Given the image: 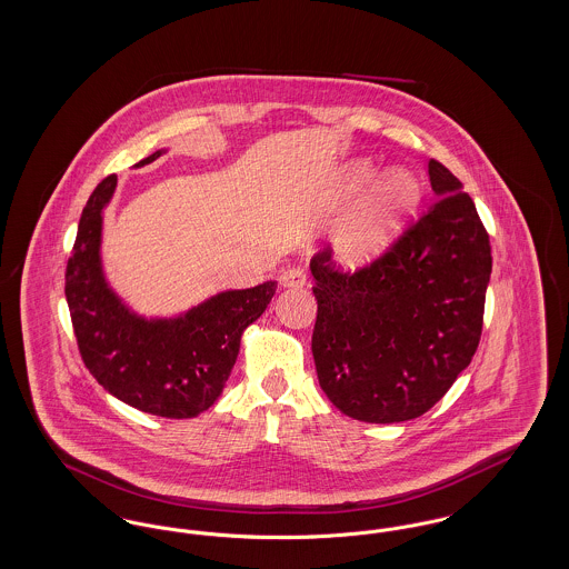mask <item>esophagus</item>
Wrapping results in <instances>:
<instances>
[{
    "instance_id": "esophagus-1",
    "label": "esophagus",
    "mask_w": 569,
    "mask_h": 569,
    "mask_svg": "<svg viewBox=\"0 0 569 569\" xmlns=\"http://www.w3.org/2000/svg\"><path fill=\"white\" fill-rule=\"evenodd\" d=\"M279 283L283 288H302V286H307V274L300 269H290V271L281 272Z\"/></svg>"
}]
</instances>
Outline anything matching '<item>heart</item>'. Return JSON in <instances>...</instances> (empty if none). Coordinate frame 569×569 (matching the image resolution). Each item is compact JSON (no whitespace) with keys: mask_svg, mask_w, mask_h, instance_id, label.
<instances>
[{"mask_svg":"<svg viewBox=\"0 0 569 569\" xmlns=\"http://www.w3.org/2000/svg\"><path fill=\"white\" fill-rule=\"evenodd\" d=\"M376 166L353 160L341 170L339 196L352 200L376 179ZM422 200V186L413 170L395 166L379 174L365 200L346 217L330 239V253L343 271H365L383 260L403 237Z\"/></svg>","mask_w":569,"mask_h":569,"instance_id":"b5f03b06","label":"heart"}]
</instances>
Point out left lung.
<instances>
[{"mask_svg": "<svg viewBox=\"0 0 569 569\" xmlns=\"http://www.w3.org/2000/svg\"><path fill=\"white\" fill-rule=\"evenodd\" d=\"M433 209L371 269L311 272V352L330 403L360 422L422 416L478 350L492 271L487 230L459 179L429 162Z\"/></svg>", "mask_w": 569, "mask_h": 569, "instance_id": "obj_1", "label": "left lung"}]
</instances>
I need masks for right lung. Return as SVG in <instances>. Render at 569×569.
<instances>
[{
	"instance_id": "1",
	"label": "right lung",
	"mask_w": 569,
	"mask_h": 569,
	"mask_svg": "<svg viewBox=\"0 0 569 569\" xmlns=\"http://www.w3.org/2000/svg\"><path fill=\"white\" fill-rule=\"evenodd\" d=\"M114 190L117 174H110L89 196L66 271V300L82 360L119 401L162 418H196L223 392L244 328L264 313L277 281L217 292L174 316L138 313L110 286L102 260L104 211Z\"/></svg>"
}]
</instances>
